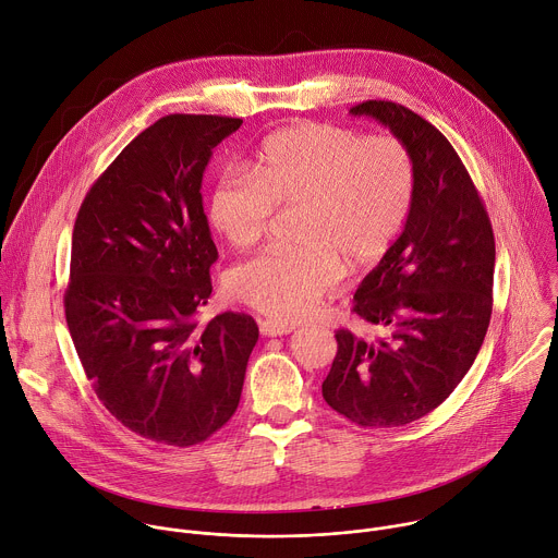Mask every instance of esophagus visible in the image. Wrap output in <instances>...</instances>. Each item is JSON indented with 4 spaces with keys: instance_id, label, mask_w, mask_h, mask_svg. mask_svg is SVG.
I'll return each mask as SVG.
<instances>
[{
    "instance_id": "obj_1",
    "label": "esophagus",
    "mask_w": 558,
    "mask_h": 558,
    "mask_svg": "<svg viewBox=\"0 0 558 558\" xmlns=\"http://www.w3.org/2000/svg\"><path fill=\"white\" fill-rule=\"evenodd\" d=\"M291 331H293V327H289V325H280V323H276V320H263V323H260V333H263L265 338L287 336V333H291Z\"/></svg>"
}]
</instances>
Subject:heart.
Instances as JSON below:
<instances>
[{"label":"heart","mask_w":558,"mask_h":558,"mask_svg":"<svg viewBox=\"0 0 558 558\" xmlns=\"http://www.w3.org/2000/svg\"><path fill=\"white\" fill-rule=\"evenodd\" d=\"M411 149L395 136L302 121L269 134L252 172L227 170L209 198L216 229L235 250L260 243L278 211L298 209L302 247L269 250L233 267L229 295L293 325L349 271L381 260L402 233L415 201Z\"/></svg>","instance_id":"1"}]
</instances>
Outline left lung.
Returning <instances> with one entry per match:
<instances>
[{
  "mask_svg": "<svg viewBox=\"0 0 558 558\" xmlns=\"http://www.w3.org/2000/svg\"><path fill=\"white\" fill-rule=\"evenodd\" d=\"M351 114L400 138L417 181L402 235L353 298V311L384 333L336 331L323 397L362 428H395L435 411L480 353L493 315L495 233L459 154L433 123L392 101H362Z\"/></svg>",
  "mask_w": 558,
  "mask_h": 558,
  "instance_id": "1",
  "label": "left lung"
}]
</instances>
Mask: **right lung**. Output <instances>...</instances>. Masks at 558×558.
<instances>
[{"label": "right lung", "instance_id": "obj_1", "mask_svg": "<svg viewBox=\"0 0 558 558\" xmlns=\"http://www.w3.org/2000/svg\"><path fill=\"white\" fill-rule=\"evenodd\" d=\"M243 119L168 114L130 141L78 207L65 323L101 404L132 433L187 448L241 402L258 325L225 311L201 325L218 260L201 183Z\"/></svg>", "mask_w": 558, "mask_h": 558}]
</instances>
